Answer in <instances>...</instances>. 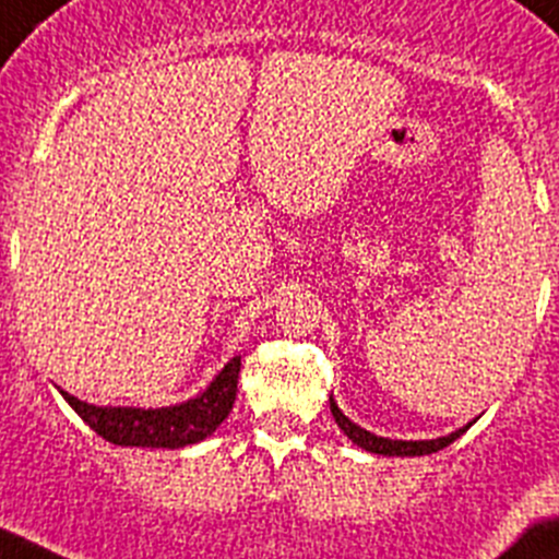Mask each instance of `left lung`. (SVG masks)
Returning <instances> with one entry per match:
<instances>
[{"instance_id":"left-lung-1","label":"left lung","mask_w":559,"mask_h":559,"mask_svg":"<svg viewBox=\"0 0 559 559\" xmlns=\"http://www.w3.org/2000/svg\"><path fill=\"white\" fill-rule=\"evenodd\" d=\"M331 404V415H334L336 426H340L345 435H348V440H354L359 449L370 451V454H384V456H424V454H435V451L445 449V445H451V442L456 440L460 435H465L467 429H471V424L462 426V429L451 431V435L445 437H437V440H390V437H379V435H370L367 429H361V426H356L354 420H348V417L342 415V409L336 406L334 395L329 399Z\"/></svg>"}]
</instances>
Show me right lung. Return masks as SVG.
Segmentation results:
<instances>
[{
    "mask_svg": "<svg viewBox=\"0 0 559 559\" xmlns=\"http://www.w3.org/2000/svg\"><path fill=\"white\" fill-rule=\"evenodd\" d=\"M239 367H242V356H234L198 399L175 406H160V409L94 406L74 399L67 390H60V395L69 401V406L83 417L85 424L92 426L103 440L114 442V445L183 449V445L205 440L234 409Z\"/></svg>",
    "mask_w": 559,
    "mask_h": 559,
    "instance_id": "right-lung-1",
    "label": "right lung"
}]
</instances>
